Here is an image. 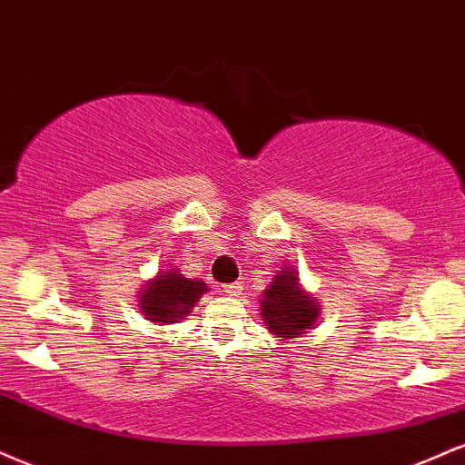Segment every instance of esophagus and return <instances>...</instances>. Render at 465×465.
Returning a JSON list of instances; mask_svg holds the SVG:
<instances>
[{
  "instance_id": "34e87169",
  "label": "esophagus",
  "mask_w": 465,
  "mask_h": 465,
  "mask_svg": "<svg viewBox=\"0 0 465 465\" xmlns=\"http://www.w3.org/2000/svg\"><path fill=\"white\" fill-rule=\"evenodd\" d=\"M223 289H226V293H228V296L237 298V296H242V292H243V285H242V282H231V285H226V287H223Z\"/></svg>"
}]
</instances>
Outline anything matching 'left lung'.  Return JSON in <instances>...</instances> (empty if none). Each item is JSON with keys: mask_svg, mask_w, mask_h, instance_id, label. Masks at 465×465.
<instances>
[{"mask_svg": "<svg viewBox=\"0 0 465 465\" xmlns=\"http://www.w3.org/2000/svg\"><path fill=\"white\" fill-rule=\"evenodd\" d=\"M261 315L267 331L282 340H292L313 329L320 315V304L300 289L296 272L282 270L263 292Z\"/></svg>", "mask_w": 465, "mask_h": 465, "instance_id": "8db88e82", "label": "left lung"}]
</instances>
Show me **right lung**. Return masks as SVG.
Returning <instances> with one entry per match:
<instances>
[{"label": "right lung", "instance_id": "1", "mask_svg": "<svg viewBox=\"0 0 465 465\" xmlns=\"http://www.w3.org/2000/svg\"><path fill=\"white\" fill-rule=\"evenodd\" d=\"M204 292H209V287L198 278H184L178 270L161 272L141 292V313L150 322L173 324L191 313Z\"/></svg>", "mask_w": 465, "mask_h": 465}]
</instances>
